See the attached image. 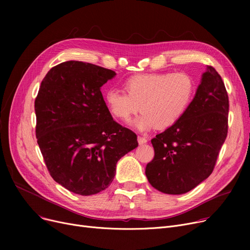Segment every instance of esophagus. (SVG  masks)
I'll return each mask as SVG.
<instances>
[{
	"label": "esophagus",
	"mask_w": 250,
	"mask_h": 250,
	"mask_svg": "<svg viewBox=\"0 0 250 250\" xmlns=\"http://www.w3.org/2000/svg\"><path fill=\"white\" fill-rule=\"evenodd\" d=\"M138 142H139V144L140 145H144V144H146L147 142H148V140L146 139V138H144V137H138Z\"/></svg>",
	"instance_id": "esophagus-1"
}]
</instances>
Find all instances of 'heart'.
Instances as JSON below:
<instances>
[{"label": "heart", "instance_id": "b5f03b06", "mask_svg": "<svg viewBox=\"0 0 250 250\" xmlns=\"http://www.w3.org/2000/svg\"><path fill=\"white\" fill-rule=\"evenodd\" d=\"M125 93L110 89L105 103L117 120L130 123L140 111L138 129H165L175 125L188 110L194 93L192 78L187 73L139 74L124 82Z\"/></svg>", "mask_w": 250, "mask_h": 250}]
</instances>
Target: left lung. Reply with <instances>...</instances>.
Here are the masks:
<instances>
[{
  "mask_svg": "<svg viewBox=\"0 0 250 250\" xmlns=\"http://www.w3.org/2000/svg\"><path fill=\"white\" fill-rule=\"evenodd\" d=\"M228 112L224 82L207 65L186 113L151 141L155 156L145 171L150 185L164 193L182 194L211 175L227 137Z\"/></svg>",
  "mask_w": 250,
  "mask_h": 250,
  "instance_id": "1",
  "label": "left lung"
}]
</instances>
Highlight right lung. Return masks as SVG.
I'll use <instances>...</instances> for the list:
<instances>
[{
    "label": "right lung",
    "instance_id": "obj_1",
    "mask_svg": "<svg viewBox=\"0 0 250 250\" xmlns=\"http://www.w3.org/2000/svg\"><path fill=\"white\" fill-rule=\"evenodd\" d=\"M115 72L78 61L45 75L35 99L36 138L50 176L68 190L107 188L117 161L138 147L137 135L113 121L100 91Z\"/></svg>",
    "mask_w": 250,
    "mask_h": 250
}]
</instances>
